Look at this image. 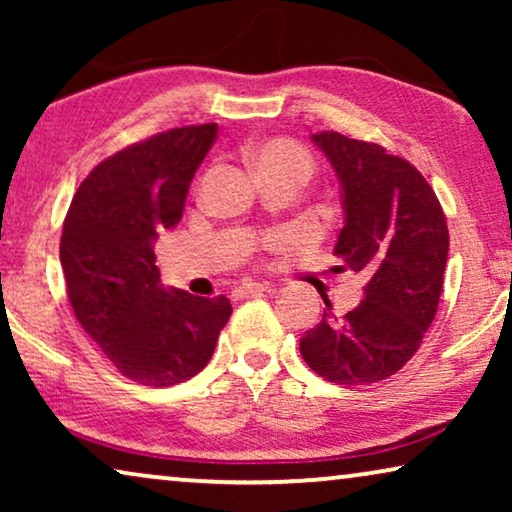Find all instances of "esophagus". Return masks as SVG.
I'll return each instance as SVG.
<instances>
[{
	"mask_svg": "<svg viewBox=\"0 0 512 512\" xmlns=\"http://www.w3.org/2000/svg\"><path fill=\"white\" fill-rule=\"evenodd\" d=\"M268 291V286L265 284H256V282H247L242 286H237V289H233V298H254V296H261V293Z\"/></svg>",
	"mask_w": 512,
	"mask_h": 512,
	"instance_id": "esophagus-1",
	"label": "esophagus"
}]
</instances>
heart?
<instances>
[{"label": "heart", "instance_id": "1", "mask_svg": "<svg viewBox=\"0 0 512 512\" xmlns=\"http://www.w3.org/2000/svg\"><path fill=\"white\" fill-rule=\"evenodd\" d=\"M251 170L258 179H298L312 177L314 160L303 146L293 139H270L249 151Z\"/></svg>", "mask_w": 512, "mask_h": 512}]
</instances>
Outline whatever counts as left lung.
I'll use <instances>...</instances> for the list:
<instances>
[{
    "label": "left lung",
    "mask_w": 512,
    "mask_h": 512,
    "mask_svg": "<svg viewBox=\"0 0 512 512\" xmlns=\"http://www.w3.org/2000/svg\"><path fill=\"white\" fill-rule=\"evenodd\" d=\"M312 144L340 181L345 226L333 254L366 286L345 317L326 303L300 354L328 382L373 384L415 356L436 317L450 249L445 214L429 181L382 146L333 130L312 135Z\"/></svg>",
    "instance_id": "obj_1"
}]
</instances>
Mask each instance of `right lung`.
<instances>
[{
  "instance_id": "obj_1",
  "label": "right lung",
  "mask_w": 512,
  "mask_h": 512,
  "mask_svg": "<svg viewBox=\"0 0 512 512\" xmlns=\"http://www.w3.org/2000/svg\"><path fill=\"white\" fill-rule=\"evenodd\" d=\"M219 125H188L114 153L81 181L60 240L72 310L121 375L144 387L191 380L212 359L230 300L160 282L153 244L181 221Z\"/></svg>"
}]
</instances>
